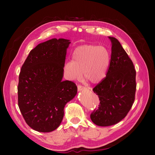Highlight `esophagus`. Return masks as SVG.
Instances as JSON below:
<instances>
[{
  "label": "esophagus",
  "mask_w": 155,
  "mask_h": 155,
  "mask_svg": "<svg viewBox=\"0 0 155 155\" xmlns=\"http://www.w3.org/2000/svg\"><path fill=\"white\" fill-rule=\"evenodd\" d=\"M85 88V87L81 86V85H78V89L79 91H81L84 90Z\"/></svg>",
  "instance_id": "esophagus-1"
}]
</instances>
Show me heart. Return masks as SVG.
I'll return each instance as SVG.
<instances>
[{
    "label": "heart",
    "instance_id": "heart-1",
    "mask_svg": "<svg viewBox=\"0 0 155 155\" xmlns=\"http://www.w3.org/2000/svg\"><path fill=\"white\" fill-rule=\"evenodd\" d=\"M109 63L110 55L105 47L85 45L75 49L72 60L64 63L63 70L68 80H78L83 72L84 78L97 83L105 78Z\"/></svg>",
    "mask_w": 155,
    "mask_h": 155
}]
</instances>
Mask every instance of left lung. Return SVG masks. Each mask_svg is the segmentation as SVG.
<instances>
[{"label":"left lung","instance_id":"obj_1","mask_svg":"<svg viewBox=\"0 0 155 155\" xmlns=\"http://www.w3.org/2000/svg\"><path fill=\"white\" fill-rule=\"evenodd\" d=\"M111 41V58L106 77L92 90L99 97L100 105L91 114L92 122L101 127L123 120L135 99L136 70L132 61L118 39Z\"/></svg>","mask_w":155,"mask_h":155}]
</instances>
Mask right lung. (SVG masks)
<instances>
[{
    "mask_svg": "<svg viewBox=\"0 0 155 155\" xmlns=\"http://www.w3.org/2000/svg\"><path fill=\"white\" fill-rule=\"evenodd\" d=\"M70 40L51 39L30 51L18 77V105L26 124L38 132L57 129L64 108L77 94V86L63 81Z\"/></svg>",
    "mask_w": 155,
    "mask_h": 155,
    "instance_id": "1",
    "label": "right lung"
}]
</instances>
